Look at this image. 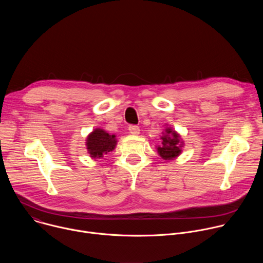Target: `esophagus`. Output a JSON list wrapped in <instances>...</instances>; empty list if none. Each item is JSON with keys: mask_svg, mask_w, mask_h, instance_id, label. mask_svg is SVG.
Instances as JSON below:
<instances>
[{"mask_svg": "<svg viewBox=\"0 0 263 263\" xmlns=\"http://www.w3.org/2000/svg\"><path fill=\"white\" fill-rule=\"evenodd\" d=\"M139 131H140V129H139L138 126L132 125V126L129 127V132H130L132 135H138V134H139Z\"/></svg>", "mask_w": 263, "mask_h": 263, "instance_id": "34e87169", "label": "esophagus"}]
</instances>
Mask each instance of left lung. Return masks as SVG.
<instances>
[{
    "instance_id": "1",
    "label": "left lung",
    "mask_w": 263,
    "mask_h": 263,
    "mask_svg": "<svg viewBox=\"0 0 263 263\" xmlns=\"http://www.w3.org/2000/svg\"><path fill=\"white\" fill-rule=\"evenodd\" d=\"M184 141L173 128L166 127L162 132L161 143L157 146L159 156L164 160H173L182 153Z\"/></svg>"
}]
</instances>
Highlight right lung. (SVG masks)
Wrapping results in <instances>:
<instances>
[{
  "label": "right lung",
  "mask_w": 263,
  "mask_h": 263,
  "mask_svg": "<svg viewBox=\"0 0 263 263\" xmlns=\"http://www.w3.org/2000/svg\"><path fill=\"white\" fill-rule=\"evenodd\" d=\"M85 142L89 156L97 159L102 158L108 152L114 151L118 140L115 134H109L101 128H96L88 134Z\"/></svg>",
  "instance_id": "1"
}]
</instances>
